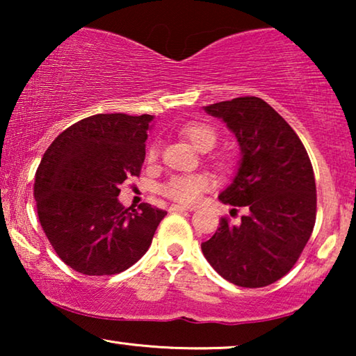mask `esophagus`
Returning a JSON list of instances; mask_svg holds the SVG:
<instances>
[{
    "mask_svg": "<svg viewBox=\"0 0 356 356\" xmlns=\"http://www.w3.org/2000/svg\"><path fill=\"white\" fill-rule=\"evenodd\" d=\"M170 211L172 212H193L194 209L186 207V206H179V204H173V206H170Z\"/></svg>",
    "mask_w": 356,
    "mask_h": 356,
    "instance_id": "esophagus-1",
    "label": "esophagus"
}]
</instances>
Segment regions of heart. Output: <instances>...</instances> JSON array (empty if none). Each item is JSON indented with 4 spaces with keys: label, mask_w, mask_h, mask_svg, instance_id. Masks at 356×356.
<instances>
[{
    "label": "heart",
    "mask_w": 356,
    "mask_h": 356,
    "mask_svg": "<svg viewBox=\"0 0 356 356\" xmlns=\"http://www.w3.org/2000/svg\"><path fill=\"white\" fill-rule=\"evenodd\" d=\"M181 134L191 143L194 147L201 152H207L211 150L218 140V133L213 126L207 123H189L181 128ZM159 149L157 145L152 144L147 149V160L157 159ZM209 188V179L204 175L194 173V175H173L168 178L162 186H160V193L168 199L179 204H194L201 197V194Z\"/></svg>",
    "instance_id": "heart-1"
}]
</instances>
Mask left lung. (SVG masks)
Wrapping results in <instances>:
<instances>
[{
    "mask_svg": "<svg viewBox=\"0 0 356 356\" xmlns=\"http://www.w3.org/2000/svg\"><path fill=\"white\" fill-rule=\"evenodd\" d=\"M204 110L225 121L240 144V168L218 199L246 213L238 223L222 217L202 252L232 284L270 285L289 274L313 233V165L291 126L259 97H238Z\"/></svg>",
    "mask_w": 356,
    "mask_h": 356,
    "instance_id": "8db88e82",
    "label": "left lung"
}]
</instances>
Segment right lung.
I'll return each instance as SVG.
<instances>
[{
    "label": "right lung",
    "instance_id": "add662e5",
    "mask_svg": "<svg viewBox=\"0 0 356 356\" xmlns=\"http://www.w3.org/2000/svg\"><path fill=\"white\" fill-rule=\"evenodd\" d=\"M152 115L102 113L77 121L53 140L33 183L37 213L61 261L86 275H115L152 243L162 209L118 201L120 186L139 177Z\"/></svg>",
    "mask_w": 356,
    "mask_h": 356
}]
</instances>
